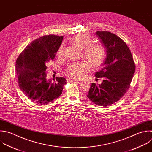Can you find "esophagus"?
Segmentation results:
<instances>
[{
	"instance_id": "1",
	"label": "esophagus",
	"mask_w": 152,
	"mask_h": 152,
	"mask_svg": "<svg viewBox=\"0 0 152 152\" xmlns=\"http://www.w3.org/2000/svg\"><path fill=\"white\" fill-rule=\"evenodd\" d=\"M67 82H73V83H76V82H78V80H75V79H72V78H68L66 80Z\"/></svg>"
}]
</instances>
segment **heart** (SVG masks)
Masks as SVG:
<instances>
[{"label": "heart", "instance_id": "heart-1", "mask_svg": "<svg viewBox=\"0 0 152 152\" xmlns=\"http://www.w3.org/2000/svg\"><path fill=\"white\" fill-rule=\"evenodd\" d=\"M78 50H82V56L93 68L100 66L106 57V50L101 44H92L93 39L86 34H78L70 40ZM64 55V46L61 45L57 52L58 56L61 58ZM91 69V66L85 62H74L67 67L66 75L73 79H80Z\"/></svg>", "mask_w": 152, "mask_h": 152}]
</instances>
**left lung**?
Wrapping results in <instances>:
<instances>
[{"instance_id": "1", "label": "left lung", "mask_w": 152, "mask_h": 152, "mask_svg": "<svg viewBox=\"0 0 152 152\" xmlns=\"http://www.w3.org/2000/svg\"><path fill=\"white\" fill-rule=\"evenodd\" d=\"M106 50V58L95 77L103 78L101 84H91L87 96L98 106H107L118 102L129 89L135 70L131 51L118 36L109 31H97Z\"/></svg>"}]
</instances>
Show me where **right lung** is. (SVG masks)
Segmentation results:
<instances>
[{
    "mask_svg": "<svg viewBox=\"0 0 152 152\" xmlns=\"http://www.w3.org/2000/svg\"><path fill=\"white\" fill-rule=\"evenodd\" d=\"M63 36L48 35L33 41L20 53L16 61V72L21 90L32 102L47 104L62 94L66 80L56 77L46 79V70L61 46Z\"/></svg>",
    "mask_w": 152,
    "mask_h": 152,
    "instance_id": "add662e5",
    "label": "right lung"
}]
</instances>
